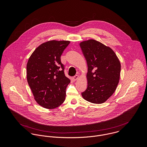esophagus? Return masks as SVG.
Wrapping results in <instances>:
<instances>
[{"mask_svg":"<svg viewBox=\"0 0 147 147\" xmlns=\"http://www.w3.org/2000/svg\"><path fill=\"white\" fill-rule=\"evenodd\" d=\"M79 78V76L78 75H75L74 77H73L72 79H73L74 81H76V80H77Z\"/></svg>","mask_w":147,"mask_h":147,"instance_id":"34e87169","label":"esophagus"}]
</instances>
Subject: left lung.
<instances>
[{
	"instance_id": "obj_1",
	"label": "left lung",
	"mask_w": 147,
	"mask_h": 147,
	"mask_svg": "<svg viewBox=\"0 0 147 147\" xmlns=\"http://www.w3.org/2000/svg\"><path fill=\"white\" fill-rule=\"evenodd\" d=\"M88 64V86L82 93L84 100L102 104L111 96L119 83L121 63L109 46L90 39L80 43Z\"/></svg>"
}]
</instances>
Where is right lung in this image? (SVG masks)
Wrapping results in <instances>:
<instances>
[{"mask_svg":"<svg viewBox=\"0 0 147 147\" xmlns=\"http://www.w3.org/2000/svg\"><path fill=\"white\" fill-rule=\"evenodd\" d=\"M69 43L56 40L44 42L35 49L28 61V83L34 100L44 108H56L65 100L70 80L65 76L61 57Z\"/></svg>","mask_w":147,"mask_h":147,"instance_id":"obj_1","label":"right lung"}]
</instances>
